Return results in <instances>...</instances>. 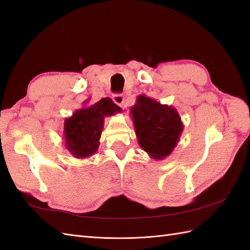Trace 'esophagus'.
Masks as SVG:
<instances>
[{
	"label": "esophagus",
	"instance_id": "1",
	"mask_svg": "<svg viewBox=\"0 0 250 250\" xmlns=\"http://www.w3.org/2000/svg\"><path fill=\"white\" fill-rule=\"evenodd\" d=\"M113 101L117 105L121 106V107H125V96L124 95H113L112 97Z\"/></svg>",
	"mask_w": 250,
	"mask_h": 250
}]
</instances>
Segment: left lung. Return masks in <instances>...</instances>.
Instances as JSON below:
<instances>
[{"mask_svg": "<svg viewBox=\"0 0 250 250\" xmlns=\"http://www.w3.org/2000/svg\"><path fill=\"white\" fill-rule=\"evenodd\" d=\"M130 111L142 149L154 159L169 156L180 142L184 130L176 108L139 95Z\"/></svg>", "mask_w": 250, "mask_h": 250, "instance_id": "left-lung-1", "label": "left lung"}]
</instances>
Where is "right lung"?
<instances>
[{
	"mask_svg": "<svg viewBox=\"0 0 250 250\" xmlns=\"http://www.w3.org/2000/svg\"><path fill=\"white\" fill-rule=\"evenodd\" d=\"M117 113H121V108L107 97L77 110L64 120V146L75 158L94 155L99 148L104 118Z\"/></svg>",
	"mask_w": 250,
	"mask_h": 250,
	"instance_id": "right-lung-1",
	"label": "right lung"
}]
</instances>
